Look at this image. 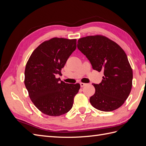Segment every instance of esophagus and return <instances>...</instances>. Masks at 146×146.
Masks as SVG:
<instances>
[{"instance_id":"obj_1","label":"esophagus","mask_w":146,"mask_h":146,"mask_svg":"<svg viewBox=\"0 0 146 146\" xmlns=\"http://www.w3.org/2000/svg\"><path fill=\"white\" fill-rule=\"evenodd\" d=\"M80 86H81V87H83L84 86L86 85V83H82V82H81V83H80Z\"/></svg>"}]
</instances>
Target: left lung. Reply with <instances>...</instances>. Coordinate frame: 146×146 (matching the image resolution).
I'll return each mask as SVG.
<instances>
[{
	"label": "left lung",
	"mask_w": 146,
	"mask_h": 146,
	"mask_svg": "<svg viewBox=\"0 0 146 146\" xmlns=\"http://www.w3.org/2000/svg\"><path fill=\"white\" fill-rule=\"evenodd\" d=\"M77 47L90 60L92 69L104 71L101 83L92 84L96 90L90 99L92 107L103 111L121 107L130 93L133 80V71L124 50L100 35L80 38Z\"/></svg>",
	"instance_id": "1"
}]
</instances>
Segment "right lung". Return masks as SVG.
Here are the masks:
<instances>
[{"label":"right lung","mask_w":146,"mask_h":146,"mask_svg":"<svg viewBox=\"0 0 146 146\" xmlns=\"http://www.w3.org/2000/svg\"><path fill=\"white\" fill-rule=\"evenodd\" d=\"M77 47L76 39L53 38L38 46L25 69L24 83L29 96L39 111L58 116L72 108L79 83L69 84L56 78Z\"/></svg>","instance_id":"right-lung-1"}]
</instances>
